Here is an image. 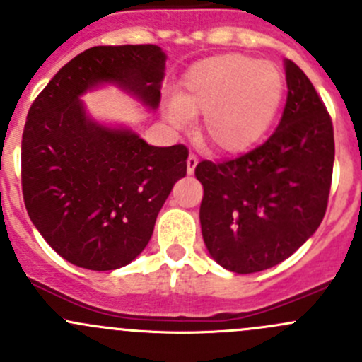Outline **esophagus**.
<instances>
[{
    "instance_id": "34e87169",
    "label": "esophagus",
    "mask_w": 362,
    "mask_h": 362,
    "mask_svg": "<svg viewBox=\"0 0 362 362\" xmlns=\"http://www.w3.org/2000/svg\"><path fill=\"white\" fill-rule=\"evenodd\" d=\"M196 166H198V158H196L194 154H189V158H187V173L189 175L194 173Z\"/></svg>"
}]
</instances>
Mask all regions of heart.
I'll return each mask as SVG.
<instances>
[{
  "mask_svg": "<svg viewBox=\"0 0 362 362\" xmlns=\"http://www.w3.org/2000/svg\"><path fill=\"white\" fill-rule=\"evenodd\" d=\"M284 94V76L269 61L243 54H218L187 69L166 117L184 129L203 115V138L221 154H242L254 147L275 119Z\"/></svg>",
  "mask_w": 362,
  "mask_h": 362,
  "instance_id": "1",
  "label": "heart"
}]
</instances>
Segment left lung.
Segmentation results:
<instances>
[{
    "label": "left lung",
    "mask_w": 362,
    "mask_h": 362,
    "mask_svg": "<svg viewBox=\"0 0 362 362\" xmlns=\"http://www.w3.org/2000/svg\"><path fill=\"white\" fill-rule=\"evenodd\" d=\"M287 101L275 133L226 163L202 160L199 222L211 259L257 273L293 255L322 222L334 163L333 122L308 76L284 61Z\"/></svg>",
    "instance_id": "left-lung-1"
}]
</instances>
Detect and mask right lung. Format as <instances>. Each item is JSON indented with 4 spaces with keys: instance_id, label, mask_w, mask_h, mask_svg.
Masks as SVG:
<instances>
[{
    "instance_id": "add662e5",
    "label": "right lung",
    "mask_w": 362,
    "mask_h": 362,
    "mask_svg": "<svg viewBox=\"0 0 362 362\" xmlns=\"http://www.w3.org/2000/svg\"><path fill=\"white\" fill-rule=\"evenodd\" d=\"M158 45L93 47L73 57L31 105L23 133L29 218L63 259L93 272L138 257L175 182L184 145L154 147L126 124L98 120L83 94L115 87L156 112L166 69Z\"/></svg>"
}]
</instances>
